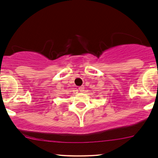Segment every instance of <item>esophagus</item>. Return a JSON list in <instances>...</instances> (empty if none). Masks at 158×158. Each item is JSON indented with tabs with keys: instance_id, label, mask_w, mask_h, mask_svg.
<instances>
[{
	"instance_id": "esophagus-1",
	"label": "esophagus",
	"mask_w": 158,
	"mask_h": 158,
	"mask_svg": "<svg viewBox=\"0 0 158 158\" xmlns=\"http://www.w3.org/2000/svg\"><path fill=\"white\" fill-rule=\"evenodd\" d=\"M78 91H80L81 92H83L84 91H85V87L82 85V86H80L79 88H78Z\"/></svg>"
}]
</instances>
